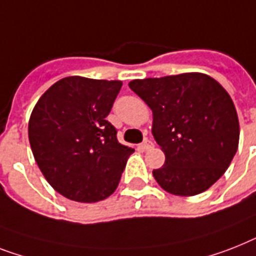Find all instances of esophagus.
I'll return each mask as SVG.
<instances>
[{"instance_id":"esophagus-1","label":"esophagus","mask_w":256,"mask_h":256,"mask_svg":"<svg viewBox=\"0 0 256 256\" xmlns=\"http://www.w3.org/2000/svg\"><path fill=\"white\" fill-rule=\"evenodd\" d=\"M152 147H154V143L151 142V140H148V139H146V140H144V142H143L142 144H140V148L144 150V151H146V150L152 148Z\"/></svg>"}]
</instances>
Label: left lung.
I'll return each instance as SVG.
<instances>
[{
  "mask_svg": "<svg viewBox=\"0 0 256 256\" xmlns=\"http://www.w3.org/2000/svg\"><path fill=\"white\" fill-rule=\"evenodd\" d=\"M152 110L154 138L166 155L152 175L166 192L196 196L229 168L240 143L232 97L201 72L136 78L128 82Z\"/></svg>",
  "mask_w": 256,
  "mask_h": 256,
  "instance_id": "left-lung-1",
  "label": "left lung"
}]
</instances>
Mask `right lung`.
Listing matches in <instances>:
<instances>
[{"mask_svg":"<svg viewBox=\"0 0 256 256\" xmlns=\"http://www.w3.org/2000/svg\"><path fill=\"white\" fill-rule=\"evenodd\" d=\"M120 80L68 76L50 86L28 120L32 155L48 184L78 202L105 200L117 189L134 148L106 121Z\"/></svg>","mask_w":256,"mask_h":256,"instance_id":"add662e5","label":"right lung"}]
</instances>
